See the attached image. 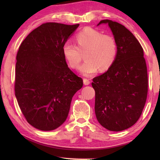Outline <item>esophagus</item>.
<instances>
[{"instance_id":"34e87169","label":"esophagus","mask_w":160,"mask_h":160,"mask_svg":"<svg viewBox=\"0 0 160 160\" xmlns=\"http://www.w3.org/2000/svg\"><path fill=\"white\" fill-rule=\"evenodd\" d=\"M83 83L85 85H88L90 84V81L88 79H83Z\"/></svg>"}]
</instances>
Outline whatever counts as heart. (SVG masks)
Here are the masks:
<instances>
[{
    "mask_svg": "<svg viewBox=\"0 0 160 160\" xmlns=\"http://www.w3.org/2000/svg\"><path fill=\"white\" fill-rule=\"evenodd\" d=\"M76 45L69 41L62 47V53L67 63L72 69L79 67L85 53L86 59L79 67L82 74L89 76L99 69L108 70L117 57L118 46L115 38L109 34H102L90 27L85 28L77 34Z\"/></svg>",
    "mask_w": 160,
    "mask_h": 160,
    "instance_id": "1",
    "label": "heart"
}]
</instances>
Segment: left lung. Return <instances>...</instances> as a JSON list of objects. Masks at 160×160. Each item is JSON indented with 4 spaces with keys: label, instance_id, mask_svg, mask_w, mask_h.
Wrapping results in <instances>:
<instances>
[{
    "label": "left lung",
    "instance_id": "left-lung-1",
    "mask_svg": "<svg viewBox=\"0 0 160 160\" xmlns=\"http://www.w3.org/2000/svg\"><path fill=\"white\" fill-rule=\"evenodd\" d=\"M117 42L116 59L105 73L93 79L97 119L109 131L120 132L132 127L140 118L147 99L148 77L142 45L120 23L108 19Z\"/></svg>",
    "mask_w": 160,
    "mask_h": 160
}]
</instances>
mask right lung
I'll use <instances>...</instances> for the list:
<instances>
[{
  "label": "right lung",
  "mask_w": 160,
  "mask_h": 160,
  "mask_svg": "<svg viewBox=\"0 0 160 160\" xmlns=\"http://www.w3.org/2000/svg\"><path fill=\"white\" fill-rule=\"evenodd\" d=\"M79 24L46 22L25 38L17 55L15 96L32 126L51 131L65 122L72 97L83 79L72 72L62 47Z\"/></svg>",
  "instance_id": "add662e5"
}]
</instances>
